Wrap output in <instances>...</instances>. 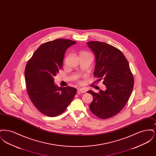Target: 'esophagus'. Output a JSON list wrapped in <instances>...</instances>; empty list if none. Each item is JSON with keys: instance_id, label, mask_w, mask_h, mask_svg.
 Masks as SVG:
<instances>
[{"instance_id": "34e87169", "label": "esophagus", "mask_w": 156, "mask_h": 156, "mask_svg": "<svg viewBox=\"0 0 156 156\" xmlns=\"http://www.w3.org/2000/svg\"><path fill=\"white\" fill-rule=\"evenodd\" d=\"M86 91H87L86 89H84V88H80L78 90V94H80V93L83 94V93H85Z\"/></svg>"}]
</instances>
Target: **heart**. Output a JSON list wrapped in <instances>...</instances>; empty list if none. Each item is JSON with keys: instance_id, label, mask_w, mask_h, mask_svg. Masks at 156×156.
<instances>
[{"instance_id": "heart-1", "label": "heart", "mask_w": 156, "mask_h": 156, "mask_svg": "<svg viewBox=\"0 0 156 156\" xmlns=\"http://www.w3.org/2000/svg\"><path fill=\"white\" fill-rule=\"evenodd\" d=\"M86 53H87V52H84V51H82V52H80V54H86Z\"/></svg>"}]
</instances>
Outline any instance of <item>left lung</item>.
Masks as SVG:
<instances>
[{
    "label": "left lung",
    "mask_w": 156,
    "mask_h": 156,
    "mask_svg": "<svg viewBox=\"0 0 156 156\" xmlns=\"http://www.w3.org/2000/svg\"><path fill=\"white\" fill-rule=\"evenodd\" d=\"M87 44L95 56L94 75L99 81L103 79L106 87L99 93L87 92L93 96L89 109L97 117L108 119L119 113L127 104L133 89V76L127 60L118 48L97 41Z\"/></svg>",
    "instance_id": "8db88e82"
}]
</instances>
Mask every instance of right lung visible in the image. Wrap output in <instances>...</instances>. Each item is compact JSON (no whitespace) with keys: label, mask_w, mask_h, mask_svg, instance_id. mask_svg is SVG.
<instances>
[{"label":"right lung","mask_w":156,"mask_h":156,"mask_svg":"<svg viewBox=\"0 0 156 156\" xmlns=\"http://www.w3.org/2000/svg\"><path fill=\"white\" fill-rule=\"evenodd\" d=\"M76 43L62 38L45 43L26 64L24 75L29 97L37 109L47 116L63 113L76 93L75 88L58 87L54 82V76L62 66L67 48Z\"/></svg>","instance_id":"1"}]
</instances>
